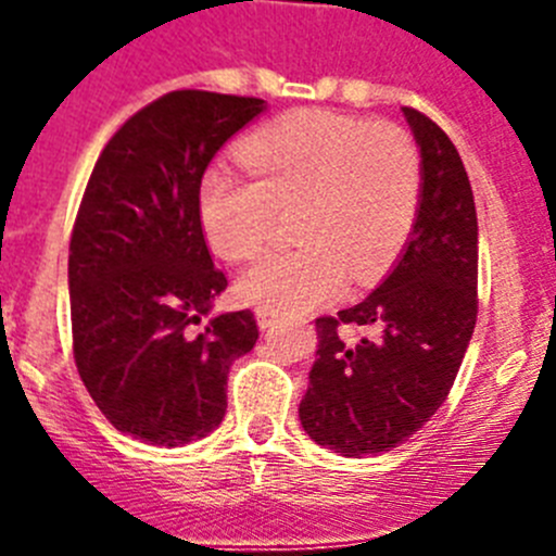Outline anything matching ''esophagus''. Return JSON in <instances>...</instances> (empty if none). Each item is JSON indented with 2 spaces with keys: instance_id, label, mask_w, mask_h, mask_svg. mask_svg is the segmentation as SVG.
Wrapping results in <instances>:
<instances>
[{
  "instance_id": "esophagus-1",
  "label": "esophagus",
  "mask_w": 556,
  "mask_h": 556,
  "mask_svg": "<svg viewBox=\"0 0 556 556\" xmlns=\"http://www.w3.org/2000/svg\"><path fill=\"white\" fill-rule=\"evenodd\" d=\"M255 320H258V328H262V331H269V328L275 326V314H269V312H262V308H258V312H255Z\"/></svg>"
}]
</instances>
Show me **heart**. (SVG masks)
I'll return each mask as SVG.
<instances>
[{
	"label": "heart",
	"mask_w": 556,
	"mask_h": 556,
	"mask_svg": "<svg viewBox=\"0 0 556 556\" xmlns=\"http://www.w3.org/2000/svg\"><path fill=\"white\" fill-rule=\"evenodd\" d=\"M250 178L205 172L198 194L211 250L248 262L292 211L298 248L244 269L236 292L275 317L333 301L351 275L372 283L404 250L424 200V155L412 132L345 113L292 111L236 150Z\"/></svg>",
	"instance_id": "heart-1"
}]
</instances>
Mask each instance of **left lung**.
<instances>
[{"label": "left lung", "instance_id": "obj_1", "mask_svg": "<svg viewBox=\"0 0 556 556\" xmlns=\"http://www.w3.org/2000/svg\"><path fill=\"white\" fill-rule=\"evenodd\" d=\"M424 155L417 223L384 283L317 320V362L301 401L303 431L333 454L397 448L448 397L479 314L473 189L443 127L404 108ZM351 325L356 340L338 331Z\"/></svg>", "mask_w": 556, "mask_h": 556}]
</instances>
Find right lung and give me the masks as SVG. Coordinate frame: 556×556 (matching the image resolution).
I'll list each match as a JSON object with an SVG mask.
<instances>
[{
  "mask_svg": "<svg viewBox=\"0 0 556 556\" xmlns=\"http://www.w3.org/2000/svg\"><path fill=\"white\" fill-rule=\"evenodd\" d=\"M264 111L258 97L169 91L113 132L72 242V345L88 395L125 434L191 443L223 424L228 370L253 351L250 308L211 317L228 278L200 225L203 172Z\"/></svg>",
  "mask_w": 556,
  "mask_h": 556,
  "instance_id": "right-lung-1",
  "label": "right lung"
}]
</instances>
